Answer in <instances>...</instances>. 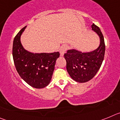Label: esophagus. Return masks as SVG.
<instances>
[{
	"label": "esophagus",
	"mask_w": 120,
	"mask_h": 120,
	"mask_svg": "<svg viewBox=\"0 0 120 120\" xmlns=\"http://www.w3.org/2000/svg\"><path fill=\"white\" fill-rule=\"evenodd\" d=\"M67 47L66 45H62L61 46L60 49H59V52H60V54H61V56H64L65 52H66L67 50Z\"/></svg>",
	"instance_id": "obj_1"
}]
</instances>
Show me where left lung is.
I'll list each match as a JSON object with an SVG mask.
<instances>
[{
    "mask_svg": "<svg viewBox=\"0 0 120 120\" xmlns=\"http://www.w3.org/2000/svg\"><path fill=\"white\" fill-rule=\"evenodd\" d=\"M91 28L100 38L98 48L88 52L70 49L64 54L68 73L73 80L79 83L86 82L93 79L99 70L105 56V44L102 33L94 23Z\"/></svg>",
    "mask_w": 120,
    "mask_h": 120,
    "instance_id": "left-lung-1",
    "label": "left lung"
}]
</instances>
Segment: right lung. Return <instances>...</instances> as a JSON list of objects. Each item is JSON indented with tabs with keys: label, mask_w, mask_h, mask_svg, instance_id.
Returning a JSON list of instances; mask_svg holds the SVG:
<instances>
[{
	"label": "right lung",
	"mask_w": 120,
	"mask_h": 120,
	"mask_svg": "<svg viewBox=\"0 0 120 120\" xmlns=\"http://www.w3.org/2000/svg\"><path fill=\"white\" fill-rule=\"evenodd\" d=\"M26 26L15 37L12 45V56L18 73L27 84L35 88H43L50 82L58 52L34 53L23 47L20 37Z\"/></svg>",
	"instance_id": "right-lung-1"
}]
</instances>
